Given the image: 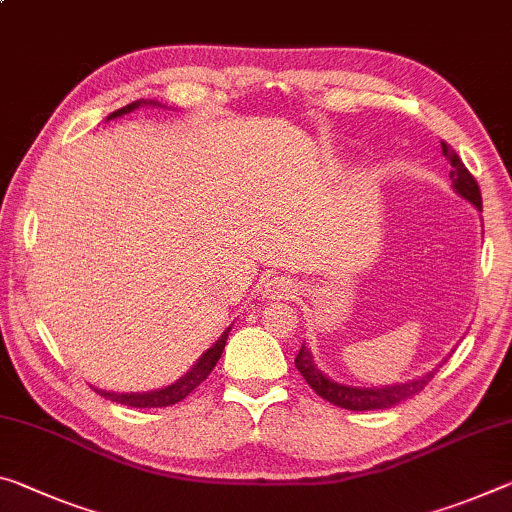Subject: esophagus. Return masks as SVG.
<instances>
[{
	"label": "esophagus",
	"mask_w": 512,
	"mask_h": 512,
	"mask_svg": "<svg viewBox=\"0 0 512 512\" xmlns=\"http://www.w3.org/2000/svg\"><path fill=\"white\" fill-rule=\"evenodd\" d=\"M264 291L269 298H289L294 294V285L285 278H273L264 285Z\"/></svg>",
	"instance_id": "obj_1"
}]
</instances>
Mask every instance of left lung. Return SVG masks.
<instances>
[{"mask_svg": "<svg viewBox=\"0 0 512 512\" xmlns=\"http://www.w3.org/2000/svg\"><path fill=\"white\" fill-rule=\"evenodd\" d=\"M442 154L449 159L451 164V180H453V189H456L462 198H467L469 202H474V207L478 212H483V200H481V189H478V182L474 180V175L469 173L467 166L462 164V159L449 143L442 141ZM296 367L300 371V376L305 378V383L310 385L321 399H326L332 405H339L344 410H383V408H392V405L401 403L410 396H415L421 392L428 383H431L435 371L426 373V376L410 380V383H401V385H387V387H348V385H339L335 380H330L323 376V373L314 367V360L307 348L303 346L296 355Z\"/></svg>", "mask_w": 512, "mask_h": 512, "instance_id": "obj_1", "label": "left lung"}]
</instances>
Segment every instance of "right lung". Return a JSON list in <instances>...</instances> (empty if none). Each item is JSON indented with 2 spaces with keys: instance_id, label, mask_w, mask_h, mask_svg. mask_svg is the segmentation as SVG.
I'll return each instance as SVG.
<instances>
[{
  "instance_id": "right-lung-1",
  "label": "right lung",
  "mask_w": 512,
  "mask_h": 512,
  "mask_svg": "<svg viewBox=\"0 0 512 512\" xmlns=\"http://www.w3.org/2000/svg\"><path fill=\"white\" fill-rule=\"evenodd\" d=\"M139 104L141 102H132V104H127V107H123V109L113 111L111 116H109V120L116 118V116H123V113L136 109V107H139ZM227 332H230V328L223 332L221 339H218V342L212 348H209L207 353H202V358L196 364H193V369L186 373L184 378H180V380H177V383L168 385L164 389H157V392H148V394H113V392H102V389H95V387L93 389L100 396H104V399L118 401V403H123V405H132V408H166V405L180 403L200 383H205L209 373H212V369L216 367V362H218V358H221L225 342H227Z\"/></svg>"
}]
</instances>
